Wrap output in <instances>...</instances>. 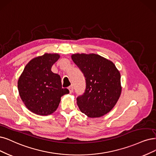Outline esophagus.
I'll return each mask as SVG.
<instances>
[{"label":"esophagus","instance_id":"esophagus-1","mask_svg":"<svg viewBox=\"0 0 156 156\" xmlns=\"http://www.w3.org/2000/svg\"><path fill=\"white\" fill-rule=\"evenodd\" d=\"M68 89L69 90V93H70V94H71L73 92V85L69 86V87H68Z\"/></svg>","mask_w":156,"mask_h":156}]
</instances>
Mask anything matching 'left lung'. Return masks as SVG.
Returning <instances> with one entry per match:
<instances>
[{"label": "left lung", "mask_w": 156, "mask_h": 156, "mask_svg": "<svg viewBox=\"0 0 156 156\" xmlns=\"http://www.w3.org/2000/svg\"><path fill=\"white\" fill-rule=\"evenodd\" d=\"M72 60L85 78L84 93L77 98L82 112L99 118L110 112L122 93L121 76L111 61L96 54H74Z\"/></svg>", "instance_id": "1"}]
</instances>
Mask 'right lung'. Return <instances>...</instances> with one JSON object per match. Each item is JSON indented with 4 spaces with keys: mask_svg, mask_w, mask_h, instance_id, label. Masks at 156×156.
<instances>
[{
    "mask_svg": "<svg viewBox=\"0 0 156 156\" xmlns=\"http://www.w3.org/2000/svg\"><path fill=\"white\" fill-rule=\"evenodd\" d=\"M58 54L45 53L32 59L26 66L18 80V89L22 101L33 113L48 116L59 105L62 96L68 94L62 88L61 78L51 71L59 59Z\"/></svg>",
    "mask_w": 156,
    "mask_h": 156,
    "instance_id": "add662e5",
    "label": "right lung"
}]
</instances>
